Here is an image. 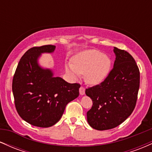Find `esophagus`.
I'll return each instance as SVG.
<instances>
[{
    "mask_svg": "<svg viewBox=\"0 0 152 152\" xmlns=\"http://www.w3.org/2000/svg\"><path fill=\"white\" fill-rule=\"evenodd\" d=\"M79 93L81 95H83L85 94V88L83 86H81L79 88Z\"/></svg>",
    "mask_w": 152,
    "mask_h": 152,
    "instance_id": "obj_1",
    "label": "esophagus"
}]
</instances>
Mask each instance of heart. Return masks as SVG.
<instances>
[{
    "mask_svg": "<svg viewBox=\"0 0 152 152\" xmlns=\"http://www.w3.org/2000/svg\"><path fill=\"white\" fill-rule=\"evenodd\" d=\"M111 61L107 56L98 50H85L73 61L72 64H67L66 69L67 73L76 78L80 74H85L88 83L98 84L104 81L111 70Z\"/></svg>",
    "mask_w": 152,
    "mask_h": 152,
    "instance_id": "heart-1",
    "label": "heart"
}]
</instances>
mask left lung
I'll return each instance as SVG.
<instances>
[{
	"instance_id": "left-lung-1",
	"label": "left lung",
	"mask_w": 152,
	"mask_h": 152,
	"mask_svg": "<svg viewBox=\"0 0 152 152\" xmlns=\"http://www.w3.org/2000/svg\"><path fill=\"white\" fill-rule=\"evenodd\" d=\"M116 60L109 75L99 84L86 89L93 102L87 121L94 129L115 128L133 112L140 84V73L132 56L114 47Z\"/></svg>"
}]
</instances>
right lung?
Instances as JSON below:
<instances>
[{
	"instance_id": "1",
	"label": "right lung",
	"mask_w": 152,
	"mask_h": 152,
	"mask_svg": "<svg viewBox=\"0 0 152 152\" xmlns=\"http://www.w3.org/2000/svg\"><path fill=\"white\" fill-rule=\"evenodd\" d=\"M56 46L30 48L20 58L13 76L12 90L19 116L35 126L50 127L61 118L66 105L79 95V83H69L43 69L37 60L42 53H52Z\"/></svg>"
}]
</instances>
